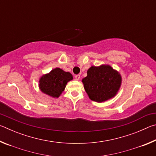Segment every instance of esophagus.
I'll list each match as a JSON object with an SVG mask.
<instances>
[{"label":"esophagus","instance_id":"obj_1","mask_svg":"<svg viewBox=\"0 0 156 156\" xmlns=\"http://www.w3.org/2000/svg\"><path fill=\"white\" fill-rule=\"evenodd\" d=\"M80 75H79V74L75 75V79H76V80H80Z\"/></svg>","mask_w":156,"mask_h":156}]
</instances>
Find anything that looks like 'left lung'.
Masks as SVG:
<instances>
[{"label": "left lung", "instance_id": "8db88e82", "mask_svg": "<svg viewBox=\"0 0 156 156\" xmlns=\"http://www.w3.org/2000/svg\"><path fill=\"white\" fill-rule=\"evenodd\" d=\"M82 81L89 98L100 102L115 96L120 87L121 77L109 65L93 66L89 69L87 76Z\"/></svg>", "mask_w": 156, "mask_h": 156}]
</instances>
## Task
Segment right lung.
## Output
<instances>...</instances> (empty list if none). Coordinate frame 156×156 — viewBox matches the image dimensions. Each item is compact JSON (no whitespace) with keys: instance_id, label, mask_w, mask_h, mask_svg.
<instances>
[{"instance_id":"obj_1","label":"right lung","mask_w":156,"mask_h":156,"mask_svg":"<svg viewBox=\"0 0 156 156\" xmlns=\"http://www.w3.org/2000/svg\"><path fill=\"white\" fill-rule=\"evenodd\" d=\"M72 79V75L69 72H65L61 69L56 68L48 74L41 77L39 87L43 93L58 98L64 91L67 82Z\"/></svg>"}]
</instances>
